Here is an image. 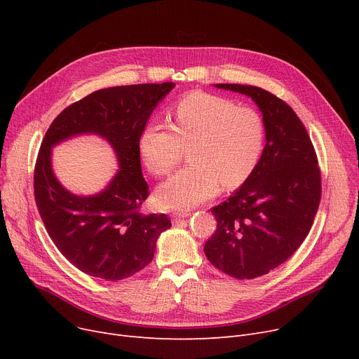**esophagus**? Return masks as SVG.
<instances>
[{
    "instance_id": "1",
    "label": "esophagus",
    "mask_w": 359,
    "mask_h": 359,
    "mask_svg": "<svg viewBox=\"0 0 359 359\" xmlns=\"http://www.w3.org/2000/svg\"><path fill=\"white\" fill-rule=\"evenodd\" d=\"M191 215V212H176V214H173V222H179L180 219H183V218H187Z\"/></svg>"
}]
</instances>
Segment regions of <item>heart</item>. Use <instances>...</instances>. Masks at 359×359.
I'll return each instance as SVG.
<instances>
[{
  "mask_svg": "<svg viewBox=\"0 0 359 359\" xmlns=\"http://www.w3.org/2000/svg\"><path fill=\"white\" fill-rule=\"evenodd\" d=\"M266 130L255 109L208 93L183 97L170 126L151 122L140 135V156L154 176H165L189 148L192 164L163 183L156 194L164 210H191L214 198L221 183L237 187L256 170Z\"/></svg>",
  "mask_w": 359,
  "mask_h": 359,
  "instance_id": "b5f03b06",
  "label": "heart"
}]
</instances>
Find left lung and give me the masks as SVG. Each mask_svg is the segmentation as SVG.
<instances>
[{
    "instance_id": "1",
    "label": "left lung",
    "mask_w": 359,
    "mask_h": 359,
    "mask_svg": "<svg viewBox=\"0 0 359 359\" xmlns=\"http://www.w3.org/2000/svg\"><path fill=\"white\" fill-rule=\"evenodd\" d=\"M214 87L257 104L266 144L253 175L211 210L217 230L203 252L221 272L253 279L284 263L307 237L322 196L320 170L307 129L284 100L256 86Z\"/></svg>"
}]
</instances>
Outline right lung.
I'll return each mask as SVG.
<instances>
[{
  "mask_svg": "<svg viewBox=\"0 0 359 359\" xmlns=\"http://www.w3.org/2000/svg\"><path fill=\"white\" fill-rule=\"evenodd\" d=\"M175 83L97 90L62 110L49 126L34 167V199L45 229L62 256L81 272L121 280L153 260L164 214L140 211L148 196L138 141L151 113ZM80 135H97L114 149L116 176L94 196L68 191L51 168V148Z\"/></svg>",
  "mask_w": 359,
  "mask_h": 359,
  "instance_id": "right-lung-1",
  "label": "right lung"
}]
</instances>
